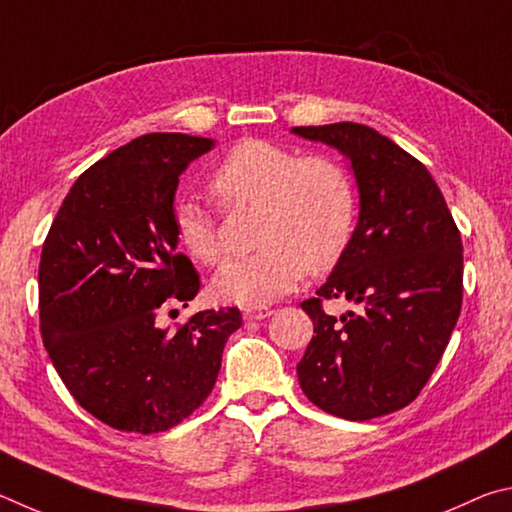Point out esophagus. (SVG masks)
<instances>
[{
  "mask_svg": "<svg viewBox=\"0 0 512 512\" xmlns=\"http://www.w3.org/2000/svg\"><path fill=\"white\" fill-rule=\"evenodd\" d=\"M270 315H274V310L272 308H265V306L242 310V317H245L247 321H261V319H267Z\"/></svg>",
  "mask_w": 512,
  "mask_h": 512,
  "instance_id": "34e87169",
  "label": "esophagus"
}]
</instances>
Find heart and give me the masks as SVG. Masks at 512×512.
<instances>
[{"instance_id": "heart-1", "label": "heart", "mask_w": 512, "mask_h": 512, "mask_svg": "<svg viewBox=\"0 0 512 512\" xmlns=\"http://www.w3.org/2000/svg\"><path fill=\"white\" fill-rule=\"evenodd\" d=\"M209 193L222 209L258 206L256 242L249 256L231 258L213 279L220 299L258 308L288 294L303 274H326L351 247L357 193L351 175L330 157H301L279 143L245 139L209 175ZM179 249L202 265L222 256L220 220L195 200L173 215Z\"/></svg>"}]
</instances>
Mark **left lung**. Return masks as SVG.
<instances>
[{
  "instance_id": "left-lung-1",
  "label": "left lung",
  "mask_w": 512,
  "mask_h": 512,
  "mask_svg": "<svg viewBox=\"0 0 512 512\" xmlns=\"http://www.w3.org/2000/svg\"><path fill=\"white\" fill-rule=\"evenodd\" d=\"M351 159L360 220L351 247L301 303L315 324L297 364L312 405L346 420L407 407L432 378L463 301V242L441 188L425 164L369 125L292 128ZM360 302L337 320L324 300Z\"/></svg>"
}]
</instances>
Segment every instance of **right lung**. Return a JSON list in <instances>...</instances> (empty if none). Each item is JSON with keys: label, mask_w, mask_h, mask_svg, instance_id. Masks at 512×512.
Listing matches in <instances>:
<instances>
[{"label": "right lung", "mask_w": 512, "mask_h": 512, "mask_svg": "<svg viewBox=\"0 0 512 512\" xmlns=\"http://www.w3.org/2000/svg\"><path fill=\"white\" fill-rule=\"evenodd\" d=\"M211 146L182 132L132 139L76 179L44 238V348L78 405L119 432L157 434L191 416L242 326L238 308L197 312L173 330L157 324L200 292L175 249L173 200L188 161Z\"/></svg>", "instance_id": "add662e5"}]
</instances>
